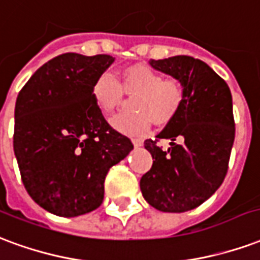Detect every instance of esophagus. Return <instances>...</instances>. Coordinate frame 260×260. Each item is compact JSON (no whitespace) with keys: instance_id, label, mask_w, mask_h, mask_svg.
<instances>
[{"instance_id":"esophagus-1","label":"esophagus","mask_w":260,"mask_h":260,"mask_svg":"<svg viewBox=\"0 0 260 260\" xmlns=\"http://www.w3.org/2000/svg\"><path fill=\"white\" fill-rule=\"evenodd\" d=\"M132 141L133 144H134V147H141V145L144 144V141L141 140V138H133Z\"/></svg>"}]
</instances>
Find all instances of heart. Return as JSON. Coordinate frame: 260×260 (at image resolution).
<instances>
[{"instance_id": "heart-1", "label": "heart", "mask_w": 260, "mask_h": 260, "mask_svg": "<svg viewBox=\"0 0 260 260\" xmlns=\"http://www.w3.org/2000/svg\"><path fill=\"white\" fill-rule=\"evenodd\" d=\"M123 91L132 100L133 112L119 113L112 127L124 134H144L152 122L168 124L179 115L185 102V86L177 77H165L147 65L130 66L122 73V83L111 73H101L92 83V100L98 111L111 115L123 102Z\"/></svg>"}]
</instances>
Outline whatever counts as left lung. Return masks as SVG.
I'll return each instance as SVG.
<instances>
[{"instance_id":"1","label":"left lung","mask_w":260,"mask_h":260,"mask_svg":"<svg viewBox=\"0 0 260 260\" xmlns=\"http://www.w3.org/2000/svg\"><path fill=\"white\" fill-rule=\"evenodd\" d=\"M149 65L183 80L187 95L179 115L156 136L170 140L169 148H160L158 140L144 141L153 164L140 188L155 209L181 213L204 204L226 177L236 136L233 98L226 81L192 56L151 59Z\"/></svg>"}]
</instances>
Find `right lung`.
<instances>
[{
    "label": "right lung",
    "instance_id": "1",
    "mask_svg": "<svg viewBox=\"0 0 260 260\" xmlns=\"http://www.w3.org/2000/svg\"><path fill=\"white\" fill-rule=\"evenodd\" d=\"M113 60L75 52L55 56L16 98L13 151L22 181L50 213L75 217L96 209L109 169L133 149L92 100V83Z\"/></svg>",
    "mask_w": 260,
    "mask_h": 260
}]
</instances>
